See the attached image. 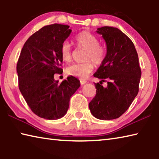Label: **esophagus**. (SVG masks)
<instances>
[{
    "label": "esophagus",
    "instance_id": "esophagus-1",
    "mask_svg": "<svg viewBox=\"0 0 159 159\" xmlns=\"http://www.w3.org/2000/svg\"><path fill=\"white\" fill-rule=\"evenodd\" d=\"M80 85H83V84H85V83H86V80L80 79Z\"/></svg>",
    "mask_w": 159,
    "mask_h": 159
}]
</instances>
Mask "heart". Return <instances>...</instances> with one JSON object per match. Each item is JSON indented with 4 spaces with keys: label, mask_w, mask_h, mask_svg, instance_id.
Masks as SVG:
<instances>
[{
    "label": "heart",
    "mask_w": 159,
    "mask_h": 159,
    "mask_svg": "<svg viewBox=\"0 0 159 159\" xmlns=\"http://www.w3.org/2000/svg\"><path fill=\"white\" fill-rule=\"evenodd\" d=\"M78 47L87 50L83 63H77L70 65L66 69L70 76L85 79L93 71V62L97 65H100L106 57V49L99 44V40L95 35L89 31L80 32L75 38ZM61 59L66 62L72 60V48L69 42L64 41L60 47Z\"/></svg>",
    "instance_id": "1"
}]
</instances>
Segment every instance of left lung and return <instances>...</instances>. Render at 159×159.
<instances>
[{"instance_id": "obj_1", "label": "left lung", "mask_w": 159, "mask_h": 159, "mask_svg": "<svg viewBox=\"0 0 159 159\" xmlns=\"http://www.w3.org/2000/svg\"><path fill=\"white\" fill-rule=\"evenodd\" d=\"M107 44V55L94 76L102 79L95 83L96 95L89 103L90 112L101 120L119 118L127 111L139 92L141 69L133 41L111 26L98 28ZM107 82V87L101 85Z\"/></svg>"}]
</instances>
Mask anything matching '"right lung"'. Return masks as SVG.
<instances>
[{
	"mask_svg": "<svg viewBox=\"0 0 159 159\" xmlns=\"http://www.w3.org/2000/svg\"><path fill=\"white\" fill-rule=\"evenodd\" d=\"M71 32L69 26L47 25L31 35L21 49L17 64L19 88L31 110L48 120L63 117L71 97L80 87L72 76L60 84L55 74H62L60 47Z\"/></svg>",
	"mask_w": 159,
	"mask_h": 159,
	"instance_id": "add662e5",
	"label": "right lung"
}]
</instances>
